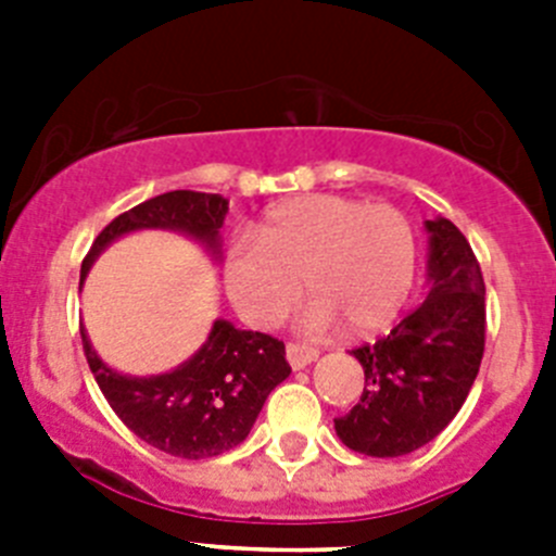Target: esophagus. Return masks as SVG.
Returning a JSON list of instances; mask_svg holds the SVG:
<instances>
[{
	"label": "esophagus",
	"mask_w": 556,
	"mask_h": 556,
	"mask_svg": "<svg viewBox=\"0 0 556 556\" xmlns=\"http://www.w3.org/2000/svg\"><path fill=\"white\" fill-rule=\"evenodd\" d=\"M317 356H320V351H317V348L298 345V342H289V345H287V358H289V365H292L294 370H303V367L312 365Z\"/></svg>",
	"instance_id": "1"
}]
</instances>
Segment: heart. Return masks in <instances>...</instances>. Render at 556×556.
Returning a JSON list of instances; mask_svg holds the SVG:
<instances>
[{
  "mask_svg": "<svg viewBox=\"0 0 556 556\" xmlns=\"http://www.w3.org/2000/svg\"><path fill=\"white\" fill-rule=\"evenodd\" d=\"M314 294L303 320L312 328L348 323L372 333L390 326L415 278V233L395 205H365L339 194L283 200L264 214L258 239L236 236L225 250L230 303L253 328H273Z\"/></svg>",
  "mask_w": 556,
  "mask_h": 556,
  "instance_id": "heart-1",
  "label": "heart"
}]
</instances>
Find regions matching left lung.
Segmentation results:
<instances>
[{
	"instance_id": "1",
	"label": "left lung",
	"mask_w": 556,
	"mask_h": 556,
	"mask_svg": "<svg viewBox=\"0 0 556 556\" xmlns=\"http://www.w3.org/2000/svg\"><path fill=\"white\" fill-rule=\"evenodd\" d=\"M429 298L387 337L353 348L365 392L333 420L365 456H404L431 443L462 409L484 356V278L451 219H429Z\"/></svg>"
}]
</instances>
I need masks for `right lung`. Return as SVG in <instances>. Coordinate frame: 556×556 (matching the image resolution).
Masks as SVG:
<instances>
[{
	"instance_id": "add662e5",
	"label": "right lung",
	"mask_w": 556,
	"mask_h": 556,
	"mask_svg": "<svg viewBox=\"0 0 556 556\" xmlns=\"http://www.w3.org/2000/svg\"><path fill=\"white\" fill-rule=\"evenodd\" d=\"M225 214L228 200L205 191L178 189L144 200L100 230L83 258L80 281L113 239L132 230H180L219 255ZM80 337L88 367L122 424L147 445L180 459H208L236 448L253 429L269 392L292 372L281 339L239 331L228 320L214 323L189 362L150 378L119 376L97 356L86 328Z\"/></svg>"
}]
</instances>
